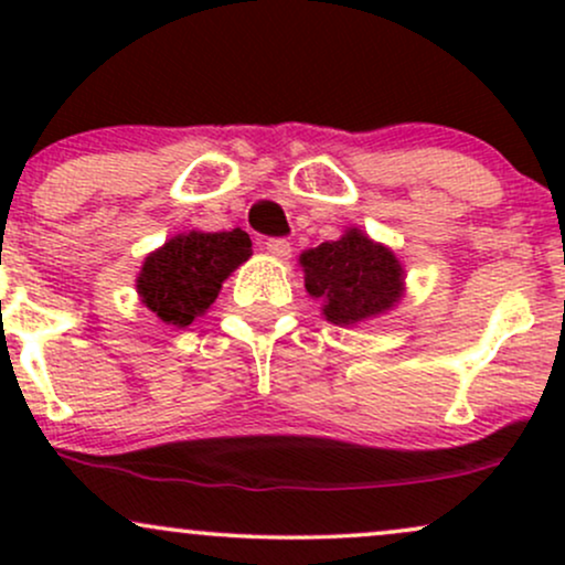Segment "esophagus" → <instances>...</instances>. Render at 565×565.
Instances as JSON below:
<instances>
[{
    "mask_svg": "<svg viewBox=\"0 0 565 565\" xmlns=\"http://www.w3.org/2000/svg\"><path fill=\"white\" fill-rule=\"evenodd\" d=\"M265 249H268V255H274L276 260H287L291 255V244L287 238H268V242H265Z\"/></svg>",
    "mask_w": 565,
    "mask_h": 565,
    "instance_id": "34e87169",
    "label": "esophagus"
}]
</instances>
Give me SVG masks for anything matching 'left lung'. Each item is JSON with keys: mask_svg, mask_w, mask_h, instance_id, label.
<instances>
[{"mask_svg": "<svg viewBox=\"0 0 565 565\" xmlns=\"http://www.w3.org/2000/svg\"><path fill=\"white\" fill-rule=\"evenodd\" d=\"M305 289L323 302L327 321L353 327L387 313L404 295V268L387 246L348 228L337 242L302 252Z\"/></svg>", "mask_w": 565, "mask_h": 565, "instance_id": "obj_1", "label": "left lung"}]
</instances>
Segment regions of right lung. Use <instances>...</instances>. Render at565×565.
Segmentation results:
<instances>
[{
	"label": "right lung",
	"mask_w": 565,
	"mask_h": 565,
	"mask_svg": "<svg viewBox=\"0 0 565 565\" xmlns=\"http://www.w3.org/2000/svg\"><path fill=\"white\" fill-rule=\"evenodd\" d=\"M252 242L242 228L180 233L146 257L138 295L148 310L172 327H188L217 300L220 287L249 260Z\"/></svg>",
	"instance_id": "right-lung-1"
}]
</instances>
